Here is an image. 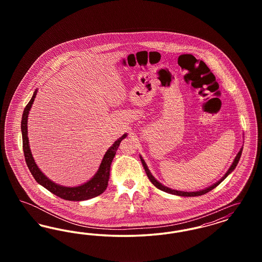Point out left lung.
<instances>
[{
	"label": "left lung",
	"instance_id": "1",
	"mask_svg": "<svg viewBox=\"0 0 262 262\" xmlns=\"http://www.w3.org/2000/svg\"><path fill=\"white\" fill-rule=\"evenodd\" d=\"M242 152H243V147L238 151L237 156H236L235 159H234V162L232 163V165H231V167L229 168V170L226 172V174H225L218 182H216L215 184H213L210 187H205V188H203V189L196 190V191H183V190H177V189H173V188H170V187L164 186L159 181H157V180L153 177V174H151V172H150L149 169H148V167H147V165H146V163L144 161V159L142 158V156L140 155L139 157H140V160H141V163H142V165H143V168H144V170H145V172H146V174H147L150 182H151L155 187H157V188L161 189V190L165 191V192H168V193H171V194H174V195H179V196H200V195L207 193L208 191H210L213 188H215L218 185H220V184L224 181L225 179L235 170V168L237 167V163L239 161Z\"/></svg>",
	"mask_w": 262,
	"mask_h": 262
}]
</instances>
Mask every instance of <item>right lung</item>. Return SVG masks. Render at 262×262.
Here are the masks:
<instances>
[{
  "mask_svg": "<svg viewBox=\"0 0 262 262\" xmlns=\"http://www.w3.org/2000/svg\"><path fill=\"white\" fill-rule=\"evenodd\" d=\"M38 89H36L31 97L28 104L25 108V111L23 114L21 119V135H23V145H24V153H25V161L26 165L30 171V173L35 179L39 185L48 189L55 195L61 198L62 200H70V201H81V200H88L93 199L95 196H98L101 193L105 191L108 186V181L110 178V169L113 159L116 155V152L119 148V145L121 141L126 137V134L118 138L112 146L109 147V149L106 151L101 164H100L98 171L94 174V176L88 180L86 183L81 184L76 187H64L62 185L56 184L53 181H51L46 174H43V172L38 168L37 164L32 156L30 146H29V140H28V132H27V121H28V115L30 112V109L32 107V104L37 95Z\"/></svg>",
  "mask_w": 262,
  "mask_h": 262,
  "instance_id": "add662e5",
  "label": "right lung"
}]
</instances>
